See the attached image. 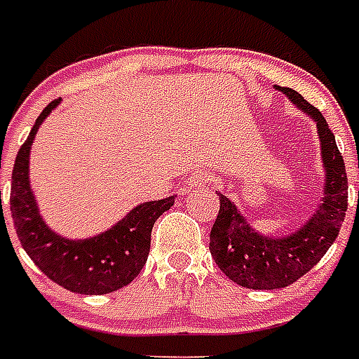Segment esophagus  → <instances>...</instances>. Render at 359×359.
Masks as SVG:
<instances>
[{
  "instance_id": "34e87169",
  "label": "esophagus",
  "mask_w": 359,
  "mask_h": 359,
  "mask_svg": "<svg viewBox=\"0 0 359 359\" xmlns=\"http://www.w3.org/2000/svg\"><path fill=\"white\" fill-rule=\"evenodd\" d=\"M210 182V175L203 173V171H198V173H194L190 179L186 180V186L188 188H201V186L209 184Z\"/></svg>"
}]
</instances>
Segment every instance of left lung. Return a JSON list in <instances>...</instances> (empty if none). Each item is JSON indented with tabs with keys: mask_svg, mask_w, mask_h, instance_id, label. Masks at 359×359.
I'll use <instances>...</instances> for the list:
<instances>
[{
	"mask_svg": "<svg viewBox=\"0 0 359 359\" xmlns=\"http://www.w3.org/2000/svg\"><path fill=\"white\" fill-rule=\"evenodd\" d=\"M278 90L316 122L325 168L324 203L303 228L277 239L254 231L237 207L220 194V210L209 237L210 254L226 277L252 290L286 288L313 269L337 239L348 209L346 169L330 126L318 109L295 90Z\"/></svg>",
	"mask_w": 359,
	"mask_h": 359,
	"instance_id": "obj_1",
	"label": "left lung"
}]
</instances>
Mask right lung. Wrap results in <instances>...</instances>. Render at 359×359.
<instances>
[{"instance_id": "right-lung-1", "label": "right lung", "mask_w": 359, "mask_h": 359, "mask_svg": "<svg viewBox=\"0 0 359 359\" xmlns=\"http://www.w3.org/2000/svg\"><path fill=\"white\" fill-rule=\"evenodd\" d=\"M60 100L43 109L16 154L11 180V215L22 248L52 283L75 294L101 295L124 288L141 273L150 250L154 222L175 203V196L141 203L105 233L69 241L46 228L27 179L29 149L43 120ZM1 203V201H0Z\"/></svg>"}]
</instances>
